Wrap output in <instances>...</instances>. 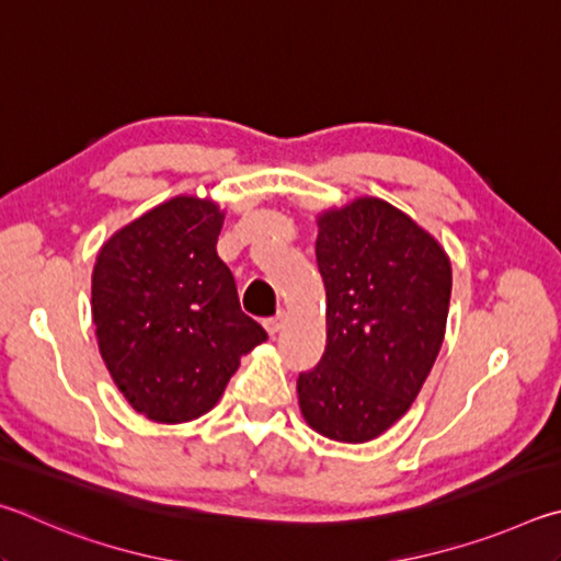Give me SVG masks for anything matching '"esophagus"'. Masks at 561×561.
<instances>
[{
	"label": "esophagus",
	"instance_id": "esophagus-1",
	"mask_svg": "<svg viewBox=\"0 0 561 561\" xmlns=\"http://www.w3.org/2000/svg\"><path fill=\"white\" fill-rule=\"evenodd\" d=\"M283 320H286V316H283V312L263 320V325H265V330H268V335H278L280 328H283Z\"/></svg>",
	"mask_w": 561,
	"mask_h": 561
}]
</instances>
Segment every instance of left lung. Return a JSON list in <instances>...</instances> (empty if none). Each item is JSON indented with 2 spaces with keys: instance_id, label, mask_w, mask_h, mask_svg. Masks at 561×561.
Segmentation results:
<instances>
[{
  "instance_id": "left-lung-1",
  "label": "left lung",
  "mask_w": 561,
  "mask_h": 561,
  "mask_svg": "<svg viewBox=\"0 0 561 561\" xmlns=\"http://www.w3.org/2000/svg\"><path fill=\"white\" fill-rule=\"evenodd\" d=\"M318 268L328 345L300 371L310 428L365 444L407 414L444 342L450 261L428 231L389 202L362 196L320 214Z\"/></svg>"
}]
</instances>
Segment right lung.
<instances>
[{"mask_svg": "<svg viewBox=\"0 0 561 561\" xmlns=\"http://www.w3.org/2000/svg\"><path fill=\"white\" fill-rule=\"evenodd\" d=\"M224 211L174 196L103 243L93 268L98 347L130 407L160 424L209 411L239 359L268 340L241 312L219 253Z\"/></svg>", "mask_w": 561, "mask_h": 561, "instance_id": "obj_1", "label": "right lung"}]
</instances>
